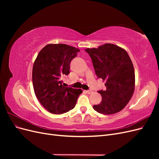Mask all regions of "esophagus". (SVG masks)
Here are the masks:
<instances>
[{
  "instance_id": "34e87169",
  "label": "esophagus",
  "mask_w": 159,
  "mask_h": 159,
  "mask_svg": "<svg viewBox=\"0 0 159 159\" xmlns=\"http://www.w3.org/2000/svg\"><path fill=\"white\" fill-rule=\"evenodd\" d=\"M86 92H87L88 94H91V93H93V91L91 90V89H89V90H87V91H86Z\"/></svg>"
}]
</instances>
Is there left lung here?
Returning <instances> with one entry per match:
<instances>
[{"label": "left lung", "mask_w": 159, "mask_h": 159, "mask_svg": "<svg viewBox=\"0 0 159 159\" xmlns=\"http://www.w3.org/2000/svg\"><path fill=\"white\" fill-rule=\"evenodd\" d=\"M96 75L105 81L106 90H99L102 100L93 109L99 113L119 112L129 102L134 92V70L127 52L116 45L105 44L98 48H88Z\"/></svg>", "instance_id": "left-lung-1"}]
</instances>
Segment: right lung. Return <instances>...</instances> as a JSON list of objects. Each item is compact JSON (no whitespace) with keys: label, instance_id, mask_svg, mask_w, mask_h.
I'll use <instances>...</instances> for the list:
<instances>
[{"label":"right lung","instance_id":"add662e5","mask_svg":"<svg viewBox=\"0 0 159 159\" xmlns=\"http://www.w3.org/2000/svg\"><path fill=\"white\" fill-rule=\"evenodd\" d=\"M80 50L64 44H48L38 54L32 68V83L38 99L53 114L74 109L82 90L64 87L61 77L70 74V63Z\"/></svg>","mask_w":159,"mask_h":159}]
</instances>
